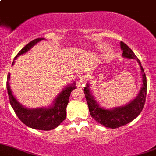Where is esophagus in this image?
Masks as SVG:
<instances>
[{"instance_id":"1","label":"esophagus","mask_w":156,"mask_h":156,"mask_svg":"<svg viewBox=\"0 0 156 156\" xmlns=\"http://www.w3.org/2000/svg\"><path fill=\"white\" fill-rule=\"evenodd\" d=\"M85 80H86V76L83 75L79 76L78 79H77V87L79 89H82L84 87V84H85Z\"/></svg>"}]
</instances>
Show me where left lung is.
Returning <instances> with one entry per match:
<instances>
[{
    "label": "left lung",
    "mask_w": 156,
    "mask_h": 156,
    "mask_svg": "<svg viewBox=\"0 0 156 156\" xmlns=\"http://www.w3.org/2000/svg\"><path fill=\"white\" fill-rule=\"evenodd\" d=\"M120 45H121V50L123 51L122 56L124 58H129V59H131V58L136 59L140 66L142 84H141V89H140L138 95L132 101L125 104L124 106L106 109L98 104L95 97L93 95L90 87V83H87L86 87H84V94H85V98L87 102L91 117L94 118L96 121L100 123L101 125L110 128H118L119 127L124 126L135 119L143 109L145 98H146V76L144 73V69L141 66V62L137 58L133 51L126 44L121 42Z\"/></svg>",
    "instance_id": "8db88e82"
}]
</instances>
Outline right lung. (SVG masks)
<instances>
[{
  "mask_svg": "<svg viewBox=\"0 0 156 156\" xmlns=\"http://www.w3.org/2000/svg\"><path fill=\"white\" fill-rule=\"evenodd\" d=\"M44 39V38H36L27 44L14 58L12 66L15 64V60L18 56L28 52L34 45ZM76 88V87L75 82L67 85L56 96V98L54 99L50 106L41 107L38 108H28L22 105L13 94L10 87V73H8L7 79V90L9 96L10 104L17 116L29 128L42 131H49L54 129L66 119L69 98L71 92Z\"/></svg>",
  "mask_w": 156,
  "mask_h": 156,
  "instance_id": "obj_1",
  "label": "right lung"
}]
</instances>
